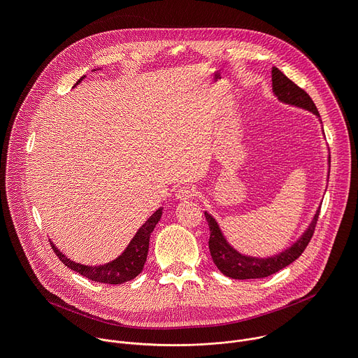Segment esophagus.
<instances>
[{"label": "esophagus", "instance_id": "esophagus-1", "mask_svg": "<svg viewBox=\"0 0 358 358\" xmlns=\"http://www.w3.org/2000/svg\"><path fill=\"white\" fill-rule=\"evenodd\" d=\"M176 196H177V199H180V201H189V199H192V198L195 196V191H194L191 187L184 185V187L178 188Z\"/></svg>", "mask_w": 358, "mask_h": 358}]
</instances>
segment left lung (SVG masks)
Listing matches in <instances>:
<instances>
[{
  "label": "left lung",
  "instance_id": "1",
  "mask_svg": "<svg viewBox=\"0 0 358 358\" xmlns=\"http://www.w3.org/2000/svg\"><path fill=\"white\" fill-rule=\"evenodd\" d=\"M272 89L275 96L280 101H283V103L306 109L320 117L312 97L275 66L272 68ZM203 214H206V220L210 225L208 245L213 261L217 268L225 276L232 279H261L279 272L300 257L313 236L320 214V207L316 211L309 228L303 232V235L292 246L269 258L248 257V255H242L241 252L234 249L221 232L215 218L208 213Z\"/></svg>",
  "mask_w": 358,
  "mask_h": 358
}]
</instances>
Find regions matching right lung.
Listing matches in <instances>:
<instances>
[{
	"label": "right lung",
	"instance_id": "1",
	"mask_svg": "<svg viewBox=\"0 0 358 358\" xmlns=\"http://www.w3.org/2000/svg\"><path fill=\"white\" fill-rule=\"evenodd\" d=\"M83 78L85 76H82L76 82V85L80 83ZM162 215H163V208H159L136 232L134 238L130 241V243L127 245V248L124 249V252L120 255V257H117L115 261H112L109 264L100 265V266H87V265L76 264V262L71 261L69 258H66L65 255L55 246V243L52 241H49V242H50V246H52L55 255L59 258V261H62L73 272H78L82 276L90 279L93 282L120 285V283L134 279L143 271L145 259H147V253H148L150 235L152 231H155Z\"/></svg>",
	"mask_w": 358,
	"mask_h": 358
}]
</instances>
